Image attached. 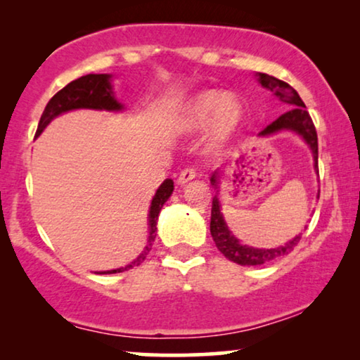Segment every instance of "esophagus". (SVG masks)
Instances as JSON below:
<instances>
[{
	"label": "esophagus",
	"instance_id": "obj_1",
	"mask_svg": "<svg viewBox=\"0 0 360 360\" xmlns=\"http://www.w3.org/2000/svg\"><path fill=\"white\" fill-rule=\"evenodd\" d=\"M196 176V169L195 167H186V169H184L180 172V175H179V184L180 185H185L186 181H190V180H193Z\"/></svg>",
	"mask_w": 360,
	"mask_h": 360
}]
</instances>
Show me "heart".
Wrapping results in <instances>:
<instances>
[{
  "label": "heart",
  "instance_id": "heart-1",
  "mask_svg": "<svg viewBox=\"0 0 360 360\" xmlns=\"http://www.w3.org/2000/svg\"><path fill=\"white\" fill-rule=\"evenodd\" d=\"M213 117L214 136L224 139L240 120L239 101L221 91H206L196 96L186 108V124L190 127H203Z\"/></svg>",
  "mask_w": 360,
  "mask_h": 360
}]
</instances>
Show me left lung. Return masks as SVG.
<instances>
[{
    "instance_id": "left-lung-1",
    "label": "left lung",
    "mask_w": 360,
    "mask_h": 360,
    "mask_svg": "<svg viewBox=\"0 0 360 360\" xmlns=\"http://www.w3.org/2000/svg\"><path fill=\"white\" fill-rule=\"evenodd\" d=\"M259 82L264 88L274 91V95L290 108L287 112H283V115L278 116L274 122H270L264 131H260L259 136H269L278 131L297 132V134H300L304 141H307L309 149H311L313 159H314V169L318 170L316 127H314L311 116H309V112L307 111V106H304L302 98H300L298 93L295 91L288 83L278 80V78L275 77H270L267 73H259ZM216 175L218 174L214 172L213 176H211V185H214V188H218V176ZM318 198H319V193H318ZM210 231H211V236H213L216 248L219 249V252L223 254L226 259L233 260V262L239 265L267 264L270 260L278 259L282 257V255H287L292 252L293 248L300 240V236H297V238H293L292 240H288L287 244L280 245L277 249H255V248H249V245L240 244L239 240L231 234V231L224 223L218 195L213 196V205H211Z\"/></svg>"
}]
</instances>
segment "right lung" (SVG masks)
<instances>
[{"instance_id": "obj_1", "label": "right lung", "mask_w": 360, "mask_h": 360, "mask_svg": "<svg viewBox=\"0 0 360 360\" xmlns=\"http://www.w3.org/2000/svg\"><path fill=\"white\" fill-rule=\"evenodd\" d=\"M78 108H88V110H108V111L122 110V105L116 100L115 95H112L111 75H108V73H98V75L96 73H90V75L77 78V80L68 83L67 86H63L60 91H57L56 95L51 98V101L47 103L46 110L42 112L36 136H39L44 129H46V126L53 120V117L70 110H78ZM172 191H174V181L167 179L164 180V184L159 186V190L155 191L154 198H152L150 211H149V240H147L149 244L146 245V249L142 250L139 257H137L134 262L126 265V267L108 270V272H100V274H120V272H124V270L132 269L134 265H141L144 262L146 255L149 254L152 243H154L155 239L159 213L165 201L170 198Z\"/></svg>"}]
</instances>
